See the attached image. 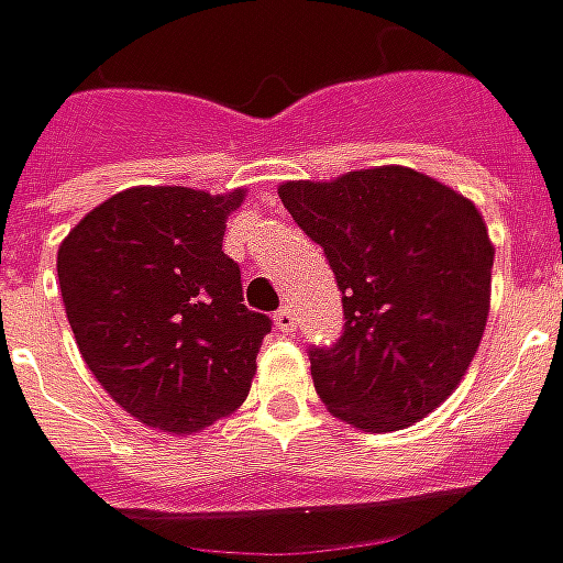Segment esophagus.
Wrapping results in <instances>:
<instances>
[{
	"label": "esophagus",
	"instance_id": "esophagus-1",
	"mask_svg": "<svg viewBox=\"0 0 563 563\" xmlns=\"http://www.w3.org/2000/svg\"><path fill=\"white\" fill-rule=\"evenodd\" d=\"M275 325H278V332H294L297 329V316H294L291 307L275 310Z\"/></svg>",
	"mask_w": 563,
	"mask_h": 563
}]
</instances>
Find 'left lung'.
Masks as SVG:
<instances>
[{"label": "left lung", "instance_id": "8db88e82", "mask_svg": "<svg viewBox=\"0 0 563 563\" xmlns=\"http://www.w3.org/2000/svg\"><path fill=\"white\" fill-rule=\"evenodd\" d=\"M278 197L335 272L344 325L310 347L316 395L338 420L395 432L466 373L486 329L492 260L479 209L413 168L288 181Z\"/></svg>", "mask_w": 563, "mask_h": 563}]
</instances>
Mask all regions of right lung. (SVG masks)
Listing matches in <instances>:
<instances>
[{
	"instance_id": "1",
	"label": "right lung",
	"mask_w": 563,
	"mask_h": 563,
	"mask_svg": "<svg viewBox=\"0 0 563 563\" xmlns=\"http://www.w3.org/2000/svg\"><path fill=\"white\" fill-rule=\"evenodd\" d=\"M244 190L131 187L87 212L58 247V285L97 382L163 432H197L238 410L272 332L244 307L222 250Z\"/></svg>"
}]
</instances>
